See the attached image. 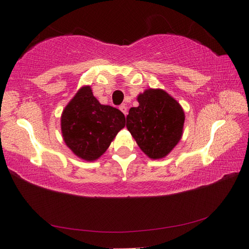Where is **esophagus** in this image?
I'll list each match as a JSON object with an SVG mask.
<instances>
[{"label":"esophagus","instance_id":"esophagus-1","mask_svg":"<svg viewBox=\"0 0 249 249\" xmlns=\"http://www.w3.org/2000/svg\"><path fill=\"white\" fill-rule=\"evenodd\" d=\"M120 110L125 114V116L127 115V107H126L125 105H121V106H120Z\"/></svg>","mask_w":249,"mask_h":249}]
</instances>
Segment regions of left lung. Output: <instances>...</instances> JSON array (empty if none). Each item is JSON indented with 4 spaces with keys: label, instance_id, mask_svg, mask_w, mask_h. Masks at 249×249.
I'll use <instances>...</instances> for the list:
<instances>
[{
    "label": "left lung",
    "instance_id": "obj_1",
    "mask_svg": "<svg viewBox=\"0 0 249 249\" xmlns=\"http://www.w3.org/2000/svg\"><path fill=\"white\" fill-rule=\"evenodd\" d=\"M137 100L139 106L129 109L126 127L145 155L163 158L182 138L184 110L160 89H147Z\"/></svg>",
    "mask_w": 249,
    "mask_h": 249
}]
</instances>
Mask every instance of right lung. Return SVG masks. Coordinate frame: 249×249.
I'll list each match as a JSON object with an SVG mask.
<instances>
[{"label": "right lung", "instance_id": "obj_1", "mask_svg": "<svg viewBox=\"0 0 249 249\" xmlns=\"http://www.w3.org/2000/svg\"><path fill=\"white\" fill-rule=\"evenodd\" d=\"M124 126V114L119 109L100 104L89 86L79 89L61 116L66 145L88 161L98 160Z\"/></svg>", "mask_w": 249, "mask_h": 249}]
</instances>
